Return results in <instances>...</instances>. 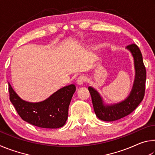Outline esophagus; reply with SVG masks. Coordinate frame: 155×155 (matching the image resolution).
<instances>
[{"mask_svg": "<svg viewBox=\"0 0 155 155\" xmlns=\"http://www.w3.org/2000/svg\"><path fill=\"white\" fill-rule=\"evenodd\" d=\"M86 80H87V77H85V76H80V77H78L77 80V85H82L85 82Z\"/></svg>", "mask_w": 155, "mask_h": 155, "instance_id": "34e87169", "label": "esophagus"}]
</instances>
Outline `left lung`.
<instances>
[{"instance_id":"8db88e82","label":"left lung","mask_w":155,"mask_h":155,"mask_svg":"<svg viewBox=\"0 0 155 155\" xmlns=\"http://www.w3.org/2000/svg\"><path fill=\"white\" fill-rule=\"evenodd\" d=\"M126 48L132 54L135 70L134 83L127 98L120 103L107 104L104 103L103 98L98 91L91 86L88 87L91 96L94 112L96 116L103 121H115L129 115L142 101L145 94L146 71L143 62L142 54L140 48L135 44L127 46Z\"/></svg>"}]
</instances>
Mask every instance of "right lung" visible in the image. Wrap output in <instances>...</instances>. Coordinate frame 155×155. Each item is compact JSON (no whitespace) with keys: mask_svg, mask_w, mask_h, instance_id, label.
<instances>
[{"mask_svg":"<svg viewBox=\"0 0 155 155\" xmlns=\"http://www.w3.org/2000/svg\"><path fill=\"white\" fill-rule=\"evenodd\" d=\"M75 91L76 86L72 84L59 89L43 101L31 103L20 98L9 83L10 101L21 118L44 128H58L65 124L68 107Z\"/></svg>","mask_w":155,"mask_h":155,"instance_id":"obj_1","label":"right lung"}]
</instances>
